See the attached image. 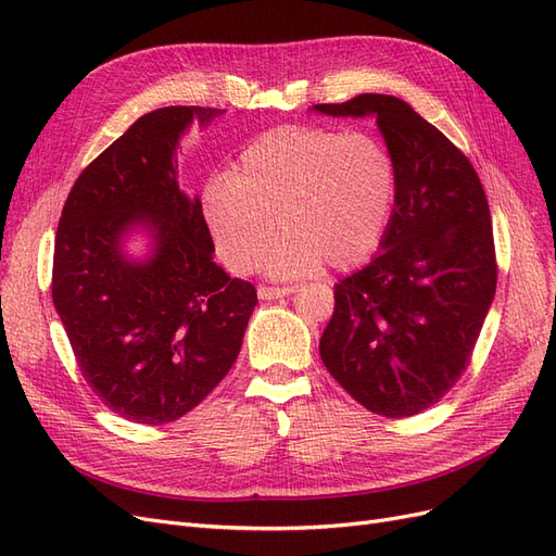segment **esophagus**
Here are the masks:
<instances>
[{"label":"esophagus","mask_w":556,"mask_h":556,"mask_svg":"<svg viewBox=\"0 0 556 556\" xmlns=\"http://www.w3.org/2000/svg\"><path fill=\"white\" fill-rule=\"evenodd\" d=\"M292 292H294V288H266V285H262V288L257 290L260 299H264V301L282 299V296H288V294H292Z\"/></svg>","instance_id":"1"}]
</instances>
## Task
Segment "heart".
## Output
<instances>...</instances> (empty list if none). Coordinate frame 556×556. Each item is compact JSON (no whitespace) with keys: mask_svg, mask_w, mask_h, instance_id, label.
Listing matches in <instances>:
<instances>
[{"mask_svg":"<svg viewBox=\"0 0 556 556\" xmlns=\"http://www.w3.org/2000/svg\"><path fill=\"white\" fill-rule=\"evenodd\" d=\"M399 192L396 162L378 137L313 125L262 134L231 176L201 190V215L217 257L233 274L266 257L276 278L311 276L323 264L348 271L380 248Z\"/></svg>","mask_w":556,"mask_h":556,"instance_id":"obj_1","label":"heart"}]
</instances>
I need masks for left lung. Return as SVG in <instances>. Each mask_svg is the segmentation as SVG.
Here are the masks:
<instances>
[{"label":"left lung","instance_id":"left-lung-1","mask_svg":"<svg viewBox=\"0 0 556 556\" xmlns=\"http://www.w3.org/2000/svg\"><path fill=\"white\" fill-rule=\"evenodd\" d=\"M313 111L376 117L399 172L378 255L333 285L319 357L366 410L410 417L462 378L490 313L496 292L490 204L473 164L403 99L357 94Z\"/></svg>","mask_w":556,"mask_h":556}]
</instances>
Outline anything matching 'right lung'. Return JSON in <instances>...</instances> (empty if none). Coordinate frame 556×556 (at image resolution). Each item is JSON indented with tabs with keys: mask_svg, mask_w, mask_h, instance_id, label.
I'll return each mask as SVG.
<instances>
[{
	"mask_svg": "<svg viewBox=\"0 0 556 556\" xmlns=\"http://www.w3.org/2000/svg\"><path fill=\"white\" fill-rule=\"evenodd\" d=\"M220 109L166 106L139 117L92 160L55 233L53 304L86 382L129 422L190 413L237 362L257 292L213 262L199 197L178 188L176 148ZM143 228L141 261L124 239Z\"/></svg>",
	"mask_w": 556,
	"mask_h": 556,
	"instance_id": "obj_1",
	"label": "right lung"
}]
</instances>
